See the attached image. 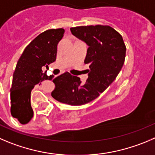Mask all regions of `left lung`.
<instances>
[{
    "label": "left lung",
    "mask_w": 155,
    "mask_h": 155,
    "mask_svg": "<svg viewBox=\"0 0 155 155\" xmlns=\"http://www.w3.org/2000/svg\"><path fill=\"white\" fill-rule=\"evenodd\" d=\"M72 34L88 45L85 64H89L88 78L81 83L80 78L71 74L53 80L55 88L51 97L63 104L81 106L100 96L116 79L123 68L126 48L117 31L109 26H85L71 28Z\"/></svg>",
    "instance_id": "1"
}]
</instances>
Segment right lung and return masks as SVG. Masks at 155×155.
Segmentation results:
<instances>
[{"label":"right lung","mask_w":155,"mask_h":155,"mask_svg":"<svg viewBox=\"0 0 155 155\" xmlns=\"http://www.w3.org/2000/svg\"><path fill=\"white\" fill-rule=\"evenodd\" d=\"M64 32L62 28L42 32L26 47L17 61L10 89V112L21 124L28 123L33 116L30 95L35 85L54 78L42 72V68H47L56 60L57 45ZM66 74L68 72L63 74Z\"/></svg>","instance_id":"obj_1"}]
</instances>
